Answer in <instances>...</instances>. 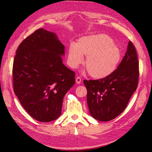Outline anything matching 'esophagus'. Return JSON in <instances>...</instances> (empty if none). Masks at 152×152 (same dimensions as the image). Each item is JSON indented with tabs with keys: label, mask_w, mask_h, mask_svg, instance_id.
I'll list each match as a JSON object with an SVG mask.
<instances>
[{
	"label": "esophagus",
	"mask_w": 152,
	"mask_h": 152,
	"mask_svg": "<svg viewBox=\"0 0 152 152\" xmlns=\"http://www.w3.org/2000/svg\"><path fill=\"white\" fill-rule=\"evenodd\" d=\"M76 83H81V82H82V79H81V78H80V77H76Z\"/></svg>",
	"instance_id": "1"
}]
</instances>
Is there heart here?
Here are the masks:
<instances>
[{
  "label": "heart",
  "instance_id": "heart-1",
  "mask_svg": "<svg viewBox=\"0 0 152 152\" xmlns=\"http://www.w3.org/2000/svg\"><path fill=\"white\" fill-rule=\"evenodd\" d=\"M86 59L84 66L88 74L95 79L110 75L120 63L122 54L111 37L99 34L82 37L76 44H70L68 51L70 65L76 68Z\"/></svg>",
  "mask_w": 152,
  "mask_h": 152
}]
</instances>
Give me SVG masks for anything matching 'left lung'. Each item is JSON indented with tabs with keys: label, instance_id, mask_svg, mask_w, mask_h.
Listing matches in <instances>:
<instances>
[{
	"label": "left lung",
	"instance_id": "obj_1",
	"mask_svg": "<svg viewBox=\"0 0 152 152\" xmlns=\"http://www.w3.org/2000/svg\"><path fill=\"white\" fill-rule=\"evenodd\" d=\"M139 62L132 42L117 69L99 80H83L87 88V102L90 114L101 121H108L124 111L137 88Z\"/></svg>",
	"mask_w": 152,
	"mask_h": 152
}]
</instances>
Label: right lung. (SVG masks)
Wrapping results in <instances>:
<instances>
[{
	"label": "right lung",
	"instance_id": "obj_1",
	"mask_svg": "<svg viewBox=\"0 0 152 152\" xmlns=\"http://www.w3.org/2000/svg\"><path fill=\"white\" fill-rule=\"evenodd\" d=\"M64 46L56 34L41 28L19 44L12 69L13 88L23 107L41 122L56 120L75 83V72L63 63Z\"/></svg>",
	"mask_w": 152,
	"mask_h": 152
}]
</instances>
